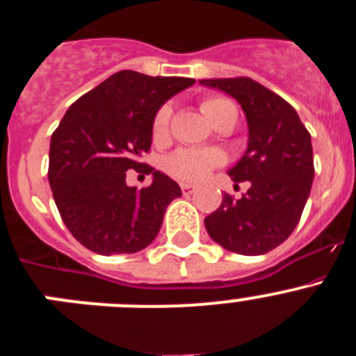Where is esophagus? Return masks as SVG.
Returning <instances> with one entry per match:
<instances>
[{"label":"esophagus","instance_id":"34e87169","mask_svg":"<svg viewBox=\"0 0 356 356\" xmlns=\"http://www.w3.org/2000/svg\"><path fill=\"white\" fill-rule=\"evenodd\" d=\"M194 191H196V187H194L193 184H181V193H184L185 196H188V194H193Z\"/></svg>","mask_w":356,"mask_h":356}]
</instances>
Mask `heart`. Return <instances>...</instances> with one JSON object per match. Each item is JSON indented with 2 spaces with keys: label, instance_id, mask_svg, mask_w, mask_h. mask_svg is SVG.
I'll return each instance as SVG.
<instances>
[{
  "label": "heart",
  "instance_id": "b5f03b06",
  "mask_svg": "<svg viewBox=\"0 0 356 356\" xmlns=\"http://www.w3.org/2000/svg\"><path fill=\"white\" fill-rule=\"evenodd\" d=\"M201 112L210 119L212 124H216L219 119L228 114H237V108L229 99L221 96H209L201 99ZM172 108L171 105H162L156 110L153 118V139L163 140L169 134V124H171ZM222 163V156L216 151L205 149H178L165 160V169L176 180L191 184V181L205 180L207 176Z\"/></svg>",
  "mask_w": 356,
  "mask_h": 356
}]
</instances>
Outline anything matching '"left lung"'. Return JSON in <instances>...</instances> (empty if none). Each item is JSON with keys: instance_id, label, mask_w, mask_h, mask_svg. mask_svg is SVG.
Segmentation results:
<instances>
[{"instance_id": "obj_1", "label": "left lung", "mask_w": 356, "mask_h": 356, "mask_svg": "<svg viewBox=\"0 0 356 356\" xmlns=\"http://www.w3.org/2000/svg\"><path fill=\"white\" fill-rule=\"evenodd\" d=\"M234 96L246 112L250 144L228 175L250 181L241 200L225 194L205 217L210 237L225 250L264 254L287 241L303 213L314 180L310 134L284 97L248 76L200 80Z\"/></svg>"}]
</instances>
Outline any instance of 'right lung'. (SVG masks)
I'll return each mask as SVG.
<instances>
[{"label": "right lung", "mask_w": 356, "mask_h": 356, "mask_svg": "<svg viewBox=\"0 0 356 356\" xmlns=\"http://www.w3.org/2000/svg\"><path fill=\"white\" fill-rule=\"evenodd\" d=\"M196 80L119 71L67 108L49 144L48 180L62 221L97 254L137 253L159 234L180 185L143 162L153 118L165 99ZM154 172L137 191L126 171Z\"/></svg>", "instance_id": "right-lung-1"}]
</instances>
